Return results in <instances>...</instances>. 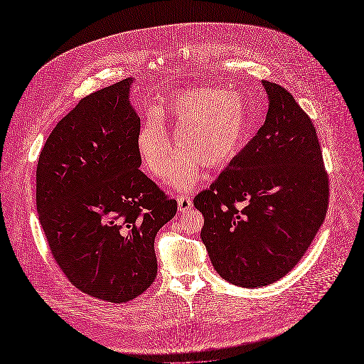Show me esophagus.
<instances>
[{"label":"esophagus","mask_w":364,"mask_h":364,"mask_svg":"<svg viewBox=\"0 0 364 364\" xmlns=\"http://www.w3.org/2000/svg\"><path fill=\"white\" fill-rule=\"evenodd\" d=\"M178 208L181 213H186L190 211L193 208V200L190 199L188 196H178Z\"/></svg>","instance_id":"1"}]
</instances>
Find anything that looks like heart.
Segmentation results:
<instances>
[{
	"instance_id": "b5f03b06",
	"label": "heart",
	"mask_w": 364,
	"mask_h": 364,
	"mask_svg": "<svg viewBox=\"0 0 364 364\" xmlns=\"http://www.w3.org/2000/svg\"><path fill=\"white\" fill-rule=\"evenodd\" d=\"M165 115L176 126L179 153L173 183L182 190H191L200 181L202 165L222 170L232 164L250 138L252 117L243 94L211 85L183 87L168 97L161 112L149 114L136 136L142 164L159 179L170 173L174 159Z\"/></svg>"
}]
</instances>
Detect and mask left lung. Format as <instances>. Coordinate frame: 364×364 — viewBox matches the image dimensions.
<instances>
[{"instance_id": "obj_1", "label": "left lung", "mask_w": 364, "mask_h": 364, "mask_svg": "<svg viewBox=\"0 0 364 364\" xmlns=\"http://www.w3.org/2000/svg\"><path fill=\"white\" fill-rule=\"evenodd\" d=\"M264 124L211 188L194 197L220 277L246 289L285 277L322 226L329 182L316 129L282 86L261 82Z\"/></svg>"}]
</instances>
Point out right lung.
Here are the masks:
<instances>
[{
	"mask_svg": "<svg viewBox=\"0 0 364 364\" xmlns=\"http://www.w3.org/2000/svg\"><path fill=\"white\" fill-rule=\"evenodd\" d=\"M132 83L82 98L53 129L36 168V208L53 258L74 287L114 304L155 281V237L178 211L139 170Z\"/></svg>",
	"mask_w": 364,
	"mask_h": 364,
	"instance_id": "right-lung-1",
	"label": "right lung"
}]
</instances>
